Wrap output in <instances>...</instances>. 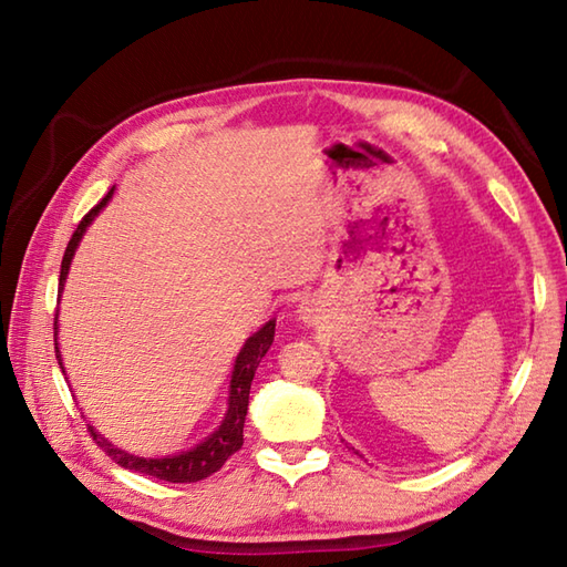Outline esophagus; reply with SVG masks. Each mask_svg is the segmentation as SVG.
Instances as JSON below:
<instances>
[{
	"mask_svg": "<svg viewBox=\"0 0 567 567\" xmlns=\"http://www.w3.org/2000/svg\"><path fill=\"white\" fill-rule=\"evenodd\" d=\"M302 319H305L307 323H315V319H317V315H315V309H309V307H302Z\"/></svg>",
	"mask_w": 567,
	"mask_h": 567,
	"instance_id": "1",
	"label": "esophagus"
}]
</instances>
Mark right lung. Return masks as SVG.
<instances>
[{"label": "right lung", "mask_w": 567, "mask_h": 567, "mask_svg": "<svg viewBox=\"0 0 567 567\" xmlns=\"http://www.w3.org/2000/svg\"><path fill=\"white\" fill-rule=\"evenodd\" d=\"M112 192L114 189L106 192V197L97 204V207H92L87 214L82 216V221L78 224L75 234H72L70 244L65 248L63 262H60V290H63L70 260H72V256H75V248L80 244L84 228L92 224V219L100 214L104 204L112 199ZM53 333H58V321L53 323ZM272 339H275V321H268L260 331L250 336L244 348H240L236 365H234V375H231V392H228L231 396H228V412H226L224 424L216 429L207 441H202L192 451H185L179 455H167V457H138V455H131L122 449H114L110 441L102 439L100 433L90 426L92 441L97 443L114 463H118L126 470H134V473H141V475L165 480V483H199V480L214 475L216 470H219L228 461V457H231L240 449V445H244V424H246V412H248L250 382H252V375H256L262 355L270 351ZM55 358H58V365L63 368V363H60V353H58V341H55Z\"/></svg>", "instance_id": "1"}]
</instances>
